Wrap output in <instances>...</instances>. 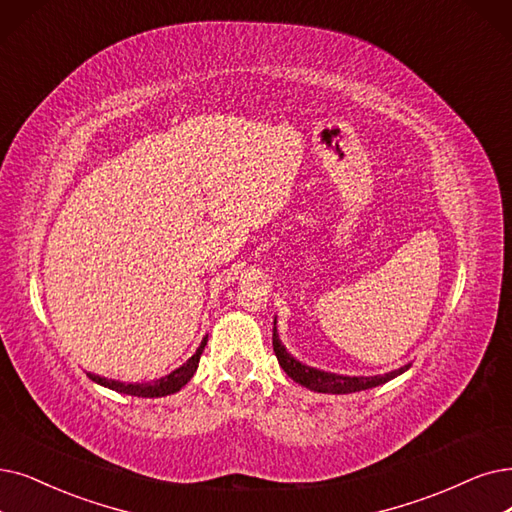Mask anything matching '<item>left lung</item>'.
I'll return each mask as SVG.
<instances>
[{
  "instance_id": "left-lung-1",
  "label": "left lung",
  "mask_w": 512,
  "mask_h": 512,
  "mask_svg": "<svg viewBox=\"0 0 512 512\" xmlns=\"http://www.w3.org/2000/svg\"><path fill=\"white\" fill-rule=\"evenodd\" d=\"M277 323V319H275ZM273 351L277 355L279 365L283 367V372L288 374L294 382L311 388L315 393H330V395H349V393H359V391H367V388L380 386L388 380L397 378L399 374L410 370V365H403L399 370H393L382 376H340V374H332V372H323L317 370V367H309L300 363L298 359H294L285 346L279 340L277 327L273 325Z\"/></svg>"
}]
</instances>
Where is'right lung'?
Wrapping results in <instances>:
<instances>
[{
  "label": "right lung",
  "instance_id": "right-lung-1",
  "mask_svg": "<svg viewBox=\"0 0 512 512\" xmlns=\"http://www.w3.org/2000/svg\"><path fill=\"white\" fill-rule=\"evenodd\" d=\"M206 342H208V336L201 340L199 349L195 351L193 357H189L185 363H182L180 367H176L174 372H170L168 376L163 378H157V380H151V382H145V384H126V382H119V380H109V378H102V376H94L90 374V380H94L96 384L100 386H107L111 388V391H117V393H124V395H132V397H145V399H153V397H166V395H174L178 393L182 386H185L193 374L197 372V365H199V357L203 353V349H206Z\"/></svg>",
  "mask_w": 512,
  "mask_h": 512
}]
</instances>
